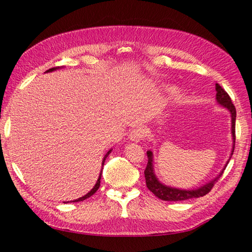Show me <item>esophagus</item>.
I'll use <instances>...</instances> for the list:
<instances>
[{
	"instance_id": "34e87169",
	"label": "esophagus",
	"mask_w": 252,
	"mask_h": 252,
	"mask_svg": "<svg viewBox=\"0 0 252 252\" xmlns=\"http://www.w3.org/2000/svg\"><path fill=\"white\" fill-rule=\"evenodd\" d=\"M144 136H145V130H144L141 126H137V127H135V129H133L129 134L130 140L132 142H135V143L141 142L144 138Z\"/></svg>"
}]
</instances>
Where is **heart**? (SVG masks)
Returning <instances> with one entry per match:
<instances>
[{"instance_id": "1", "label": "heart", "mask_w": 252, "mask_h": 252, "mask_svg": "<svg viewBox=\"0 0 252 252\" xmlns=\"http://www.w3.org/2000/svg\"><path fill=\"white\" fill-rule=\"evenodd\" d=\"M168 91H169L170 93H172V94L175 93V90H174V89H171V88H170V89H168Z\"/></svg>"}]
</instances>
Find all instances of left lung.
Masks as SVG:
<instances>
[{
    "label": "left lung",
    "instance_id": "obj_1",
    "mask_svg": "<svg viewBox=\"0 0 252 252\" xmlns=\"http://www.w3.org/2000/svg\"><path fill=\"white\" fill-rule=\"evenodd\" d=\"M216 91H217V95H216L217 103L220 106L224 107V108H226L229 111V115H231V122H232L231 133H232V140H233V148L231 151V156H229V159H231L232 155L234 153V146H235V121H236V109H235V106L233 105L232 99L228 96V94L218 83H216ZM147 158H148L147 167L145 169V172H144L146 179L147 189L151 190L155 196L158 197L159 199H162L165 201H181V200L190 199V198H198V197L205 196L212 189V187L216 184V182H218V180L221 178V175L223 174V171L225 170L226 165L229 161L228 159L225 165H224L223 169L220 171V173H219L215 179L209 181L208 183L197 187V189H176V187H172V186H168L161 183V182L158 180L157 175L155 174L154 155L151 149L147 151Z\"/></svg>",
    "mask_w": 252,
    "mask_h": 252
}]
</instances>
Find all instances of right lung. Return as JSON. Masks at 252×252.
<instances>
[{
	"instance_id": "1",
	"label": "right lung",
	"mask_w": 252,
	"mask_h": 252,
	"mask_svg": "<svg viewBox=\"0 0 252 252\" xmlns=\"http://www.w3.org/2000/svg\"><path fill=\"white\" fill-rule=\"evenodd\" d=\"M61 68H63V67H55V68H51V69H49V70H46V72H52V71H55V70H57V69H61ZM111 151L112 149H109L108 152H107V154L105 155L104 156V159H103V162H101V165H104V162H105V160H106V158L108 157V155L111 153ZM103 169V168H101ZM101 171L103 170H100V173H99V176H98V179H97V182H96V184L94 185V187L92 189H91L87 195H84V196H82V197H80V198H78V199H76V200H72V202H78V201H82V200H85L87 199V198H89V197H91L92 195H94L95 194V191L97 190L98 189H99V185H100V178H101ZM65 202V201H63ZM66 202H69V201H66ZM65 202V203H66Z\"/></svg>"
}]
</instances>
